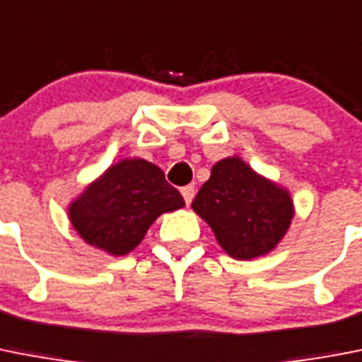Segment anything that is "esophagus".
Instances as JSON below:
<instances>
[{
    "mask_svg": "<svg viewBox=\"0 0 362 362\" xmlns=\"http://www.w3.org/2000/svg\"><path fill=\"white\" fill-rule=\"evenodd\" d=\"M180 191L184 200H186V204L189 206L193 202V197H195V186H184Z\"/></svg>",
    "mask_w": 362,
    "mask_h": 362,
    "instance_id": "obj_1",
    "label": "esophagus"
}]
</instances>
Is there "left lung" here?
<instances>
[{
	"instance_id": "obj_1",
	"label": "left lung",
	"mask_w": 362,
	"mask_h": 362,
	"mask_svg": "<svg viewBox=\"0 0 362 362\" xmlns=\"http://www.w3.org/2000/svg\"><path fill=\"white\" fill-rule=\"evenodd\" d=\"M191 208L235 259L269 254L281 241L294 215L289 193L252 171L238 156L215 163Z\"/></svg>"
}]
</instances>
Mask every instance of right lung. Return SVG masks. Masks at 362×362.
<instances>
[{
    "mask_svg": "<svg viewBox=\"0 0 362 362\" xmlns=\"http://www.w3.org/2000/svg\"><path fill=\"white\" fill-rule=\"evenodd\" d=\"M182 206L180 191L162 169L136 158L121 160L88 186L69 206V221L88 245L124 256L141 243L156 217Z\"/></svg>",
    "mask_w": 362,
    "mask_h": 362,
    "instance_id": "right-lung-1",
    "label": "right lung"
}]
</instances>
